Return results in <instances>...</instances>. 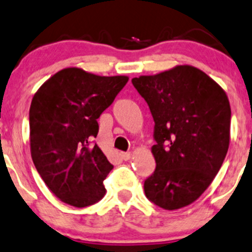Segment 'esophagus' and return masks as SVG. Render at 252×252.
<instances>
[{
	"mask_svg": "<svg viewBox=\"0 0 252 252\" xmlns=\"http://www.w3.org/2000/svg\"><path fill=\"white\" fill-rule=\"evenodd\" d=\"M131 153H120V158L124 160V161H127V160L131 159Z\"/></svg>",
	"mask_w": 252,
	"mask_h": 252,
	"instance_id": "esophagus-1",
	"label": "esophagus"
}]
</instances>
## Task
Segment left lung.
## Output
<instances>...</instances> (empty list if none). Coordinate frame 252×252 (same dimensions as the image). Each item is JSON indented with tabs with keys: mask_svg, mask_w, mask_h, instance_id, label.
Wrapping results in <instances>:
<instances>
[{
	"mask_svg": "<svg viewBox=\"0 0 252 252\" xmlns=\"http://www.w3.org/2000/svg\"><path fill=\"white\" fill-rule=\"evenodd\" d=\"M132 84L154 119L157 168L144 182L147 198L178 210L200 198L223 164L230 139V105L224 90L200 69L176 65Z\"/></svg>",
	"mask_w": 252,
	"mask_h": 252,
	"instance_id": "left-lung-1",
	"label": "left lung"
}]
</instances>
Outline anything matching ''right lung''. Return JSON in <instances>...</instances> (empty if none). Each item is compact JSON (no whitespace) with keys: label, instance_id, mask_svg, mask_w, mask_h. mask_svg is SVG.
<instances>
[{"label":"right lung","instance_id":"obj_1","mask_svg":"<svg viewBox=\"0 0 252 252\" xmlns=\"http://www.w3.org/2000/svg\"><path fill=\"white\" fill-rule=\"evenodd\" d=\"M128 76H99L84 69L56 72L31 100L30 152L49 190L63 203L86 207L107 193L103 181L114 167L97 144V119Z\"/></svg>","mask_w":252,"mask_h":252}]
</instances>
